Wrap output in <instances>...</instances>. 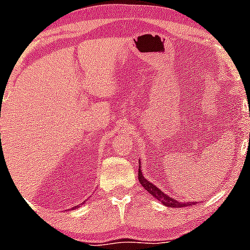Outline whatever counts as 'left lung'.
I'll list each match as a JSON object with an SVG mask.
<instances>
[{
    "mask_svg": "<svg viewBox=\"0 0 250 250\" xmlns=\"http://www.w3.org/2000/svg\"><path fill=\"white\" fill-rule=\"evenodd\" d=\"M138 179H139L140 184H143V187H144L145 189H146L147 192H149L150 194L152 195V197L156 198L157 200H160V202H161L164 205H166V207H171V208L189 207V205H193V204H195V203H197V202H195V203L194 202H193V203L177 202L174 198L168 197V195L165 194V193L162 192L161 189H159L156 186H154L151 182H149L147 179H145V177L143 176V172H142V169H140V168H139V171H138Z\"/></svg>",
    "mask_w": 250,
    "mask_h": 250,
    "instance_id": "obj_1",
    "label": "left lung"
}]
</instances>
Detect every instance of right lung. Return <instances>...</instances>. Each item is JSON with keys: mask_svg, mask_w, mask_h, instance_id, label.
<instances>
[{"mask_svg": "<svg viewBox=\"0 0 250 250\" xmlns=\"http://www.w3.org/2000/svg\"><path fill=\"white\" fill-rule=\"evenodd\" d=\"M83 204H84V203H83Z\"/></svg>", "mask_w": 250, "mask_h": 250, "instance_id": "add662e5", "label": "right lung"}]
</instances>
